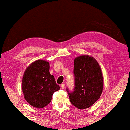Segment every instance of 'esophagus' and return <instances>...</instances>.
<instances>
[{"instance_id": "esophagus-1", "label": "esophagus", "mask_w": 130, "mask_h": 130, "mask_svg": "<svg viewBox=\"0 0 130 130\" xmlns=\"http://www.w3.org/2000/svg\"><path fill=\"white\" fill-rule=\"evenodd\" d=\"M64 86H65L64 83H62V84H61V85H60V87H61V89L64 88Z\"/></svg>"}]
</instances>
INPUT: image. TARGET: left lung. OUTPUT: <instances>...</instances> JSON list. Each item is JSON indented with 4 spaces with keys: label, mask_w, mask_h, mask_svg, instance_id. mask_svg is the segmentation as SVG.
Instances as JSON below:
<instances>
[{
    "label": "left lung",
    "mask_w": 130,
    "mask_h": 130,
    "mask_svg": "<svg viewBox=\"0 0 130 130\" xmlns=\"http://www.w3.org/2000/svg\"><path fill=\"white\" fill-rule=\"evenodd\" d=\"M73 73V91L66 89L70 102L79 109L89 108L98 100L103 90L101 67L95 58L84 55L74 59Z\"/></svg>",
    "instance_id": "1"
}]
</instances>
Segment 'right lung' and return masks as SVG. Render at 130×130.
I'll use <instances>...</instances> for the list:
<instances>
[{
    "label": "right lung",
    "mask_w": 130,
    "mask_h": 130,
    "mask_svg": "<svg viewBox=\"0 0 130 130\" xmlns=\"http://www.w3.org/2000/svg\"><path fill=\"white\" fill-rule=\"evenodd\" d=\"M49 63L37 60L25 71L22 89L25 100L37 108L45 107L51 102L53 93L60 89L54 76L49 72Z\"/></svg>",
    "instance_id": "obj_1"
}]
</instances>
